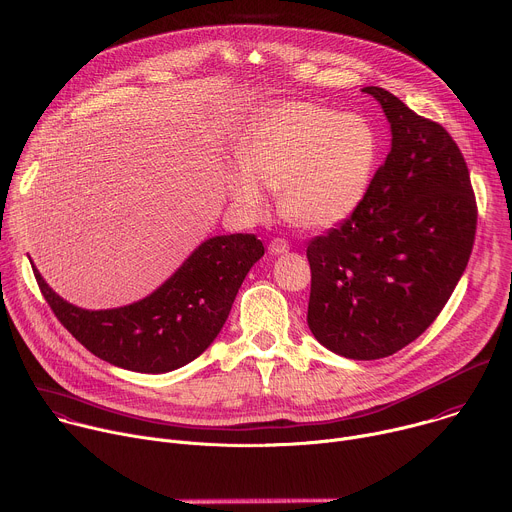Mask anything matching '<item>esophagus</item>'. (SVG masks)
I'll return each instance as SVG.
<instances>
[{
  "label": "esophagus",
  "mask_w": 512,
  "mask_h": 512,
  "mask_svg": "<svg viewBox=\"0 0 512 512\" xmlns=\"http://www.w3.org/2000/svg\"><path fill=\"white\" fill-rule=\"evenodd\" d=\"M268 252H270L272 256L286 254V252H288V244H286V240H282V238H274V240L268 244Z\"/></svg>",
  "instance_id": "34e87169"
}]
</instances>
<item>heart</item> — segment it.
<instances>
[{
	"instance_id": "heart-1",
	"label": "heart",
	"mask_w": 512,
	"mask_h": 512,
	"mask_svg": "<svg viewBox=\"0 0 512 512\" xmlns=\"http://www.w3.org/2000/svg\"><path fill=\"white\" fill-rule=\"evenodd\" d=\"M242 169L226 173L232 206L260 218L262 191H278V208L300 230H329L365 203L379 163V135L357 113L311 102H282L262 115L238 149Z\"/></svg>"
}]
</instances>
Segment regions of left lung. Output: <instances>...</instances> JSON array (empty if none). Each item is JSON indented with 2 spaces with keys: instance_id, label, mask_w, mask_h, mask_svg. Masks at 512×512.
Here are the masks:
<instances>
[{
  "instance_id": "left-lung-1",
  "label": "left lung",
  "mask_w": 512,
  "mask_h": 512,
  "mask_svg": "<svg viewBox=\"0 0 512 512\" xmlns=\"http://www.w3.org/2000/svg\"><path fill=\"white\" fill-rule=\"evenodd\" d=\"M363 92L389 121L391 151L359 212L306 248V323L329 351L371 361L416 341L444 309L472 252L476 199L442 125L385 88Z\"/></svg>"
}]
</instances>
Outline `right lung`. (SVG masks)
<instances>
[{
  "label": "right lung",
  "instance_id": "right-lung-1",
  "mask_svg": "<svg viewBox=\"0 0 512 512\" xmlns=\"http://www.w3.org/2000/svg\"><path fill=\"white\" fill-rule=\"evenodd\" d=\"M264 256L254 234L214 236L149 296L107 311H86L34 276L58 321L92 355L137 373H167L206 351L222 331L238 288Z\"/></svg>",
  "mask_w": 512,
  "mask_h": 512
}]
</instances>
